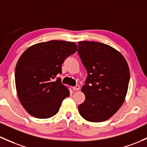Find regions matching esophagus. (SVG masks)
Listing matches in <instances>:
<instances>
[{
    "label": "esophagus",
    "mask_w": 147,
    "mask_h": 147,
    "mask_svg": "<svg viewBox=\"0 0 147 147\" xmlns=\"http://www.w3.org/2000/svg\"><path fill=\"white\" fill-rule=\"evenodd\" d=\"M73 90L74 91H79V90L80 89V86H79V85H77V86H74L73 88Z\"/></svg>",
    "instance_id": "34e87169"
}]
</instances>
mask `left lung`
<instances>
[{
	"label": "left lung",
	"mask_w": 147,
	"mask_h": 147,
	"mask_svg": "<svg viewBox=\"0 0 147 147\" xmlns=\"http://www.w3.org/2000/svg\"><path fill=\"white\" fill-rule=\"evenodd\" d=\"M78 54L88 73L82 87L85 100L79 112L88 121H105L125 100L130 80L128 63L117 49L98 42H78Z\"/></svg>",
	"instance_id": "1"
}]
</instances>
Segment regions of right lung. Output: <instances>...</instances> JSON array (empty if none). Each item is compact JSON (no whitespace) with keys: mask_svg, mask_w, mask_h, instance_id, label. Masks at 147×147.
Segmentation results:
<instances>
[{"mask_svg":"<svg viewBox=\"0 0 147 147\" xmlns=\"http://www.w3.org/2000/svg\"><path fill=\"white\" fill-rule=\"evenodd\" d=\"M73 42L51 40L29 47L17 61L15 85L21 104L38 119H48L59 112L61 103L70 96L61 84V66L67 57L77 51Z\"/></svg>","mask_w":147,"mask_h":147,"instance_id":"obj_1","label":"right lung"}]
</instances>
